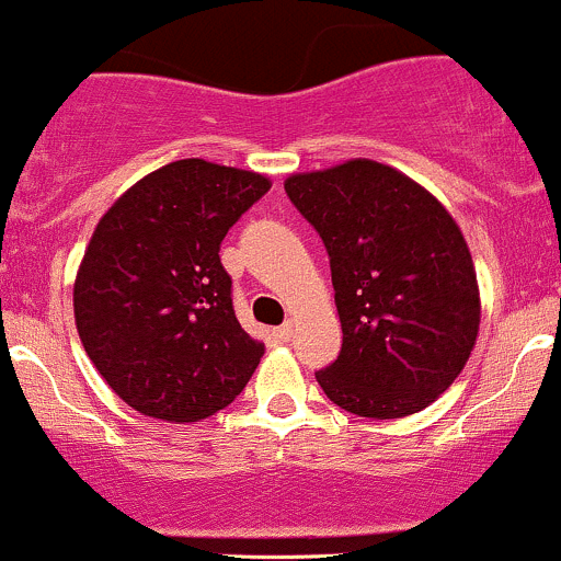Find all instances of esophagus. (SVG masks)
I'll return each instance as SVG.
<instances>
[{"label":"esophagus","mask_w":561,"mask_h":561,"mask_svg":"<svg viewBox=\"0 0 561 561\" xmlns=\"http://www.w3.org/2000/svg\"><path fill=\"white\" fill-rule=\"evenodd\" d=\"M275 332H278L280 341H291V337H294V324H291V321H286V324L278 327V330H275Z\"/></svg>","instance_id":"obj_1"}]
</instances>
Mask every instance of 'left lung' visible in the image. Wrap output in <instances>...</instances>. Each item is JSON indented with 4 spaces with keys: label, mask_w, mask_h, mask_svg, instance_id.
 <instances>
[{
    "label": "left lung",
    "mask_w": 561,
    "mask_h": 561,
    "mask_svg": "<svg viewBox=\"0 0 561 561\" xmlns=\"http://www.w3.org/2000/svg\"><path fill=\"white\" fill-rule=\"evenodd\" d=\"M330 253L343 346L316 381L357 417L423 412L467 365L480 288L461 229L412 176L368 158L283 182Z\"/></svg>",
    "instance_id": "left-lung-1"
}]
</instances>
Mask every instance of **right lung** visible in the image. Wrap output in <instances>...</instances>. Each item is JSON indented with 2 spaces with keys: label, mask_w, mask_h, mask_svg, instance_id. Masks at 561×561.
<instances>
[{
  "label": "right lung",
  "mask_w": 561,
  "mask_h": 561,
  "mask_svg": "<svg viewBox=\"0 0 561 561\" xmlns=\"http://www.w3.org/2000/svg\"><path fill=\"white\" fill-rule=\"evenodd\" d=\"M270 185L256 171L174 160L127 187L94 226L73 283L76 330L136 412L198 423L256 370L264 343L237 321L218 253Z\"/></svg>",
  "instance_id": "add662e5"
}]
</instances>
